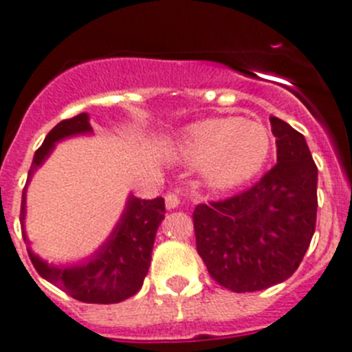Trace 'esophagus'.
Here are the masks:
<instances>
[{
    "label": "esophagus",
    "mask_w": 352,
    "mask_h": 352,
    "mask_svg": "<svg viewBox=\"0 0 352 352\" xmlns=\"http://www.w3.org/2000/svg\"><path fill=\"white\" fill-rule=\"evenodd\" d=\"M165 204H166V210H175V208L180 204V197L177 196L175 192H168L165 196Z\"/></svg>",
    "instance_id": "esophagus-1"
}]
</instances>
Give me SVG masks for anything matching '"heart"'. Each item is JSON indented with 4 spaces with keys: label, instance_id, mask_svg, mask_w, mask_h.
I'll list each match as a JSON object with an SVG mask.
<instances>
[{
    "label": "heart",
    "instance_id": "heart-1",
    "mask_svg": "<svg viewBox=\"0 0 352 352\" xmlns=\"http://www.w3.org/2000/svg\"><path fill=\"white\" fill-rule=\"evenodd\" d=\"M272 138L256 120L211 117L194 122L177 141L179 155L199 165L210 189L230 190L254 179L270 156Z\"/></svg>",
    "mask_w": 352,
    "mask_h": 352
}]
</instances>
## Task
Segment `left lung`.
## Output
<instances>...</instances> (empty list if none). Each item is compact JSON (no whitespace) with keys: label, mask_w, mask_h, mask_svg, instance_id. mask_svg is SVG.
<instances>
[{"label":"left lung","mask_w":352,"mask_h":352,"mask_svg":"<svg viewBox=\"0 0 352 352\" xmlns=\"http://www.w3.org/2000/svg\"><path fill=\"white\" fill-rule=\"evenodd\" d=\"M277 165L251 189L194 210L197 254L225 289L254 292L287 280L316 225L318 168L305 135L270 117Z\"/></svg>","instance_id":"8db88e82"}]
</instances>
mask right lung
<instances>
[{"mask_svg": "<svg viewBox=\"0 0 352 352\" xmlns=\"http://www.w3.org/2000/svg\"><path fill=\"white\" fill-rule=\"evenodd\" d=\"M89 115L80 113L68 120H61L50 131L43 146L36 151L29 170V180L54 149V144L74 135L91 134ZM27 186L22 192L23 241L29 244L25 234V199ZM165 218V199H139L129 196L120 220L115 225L110 237L87 259L75 265H50L29 251L30 261L37 274L53 285L60 287L74 299L93 305H113L134 296L142 287L144 277L151 265L153 244L156 230Z\"/></svg>", "mask_w": 352, "mask_h": 352, "instance_id": "1", "label": "right lung"}]
</instances>
